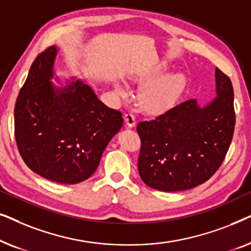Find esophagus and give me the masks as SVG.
<instances>
[{"label":"esophagus","instance_id":"obj_1","mask_svg":"<svg viewBox=\"0 0 251 251\" xmlns=\"http://www.w3.org/2000/svg\"><path fill=\"white\" fill-rule=\"evenodd\" d=\"M125 122L128 126H135L136 125V118L132 113H126L125 115Z\"/></svg>","mask_w":251,"mask_h":251}]
</instances>
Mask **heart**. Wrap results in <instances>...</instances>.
I'll return each mask as SVG.
<instances>
[{
  "mask_svg": "<svg viewBox=\"0 0 251 251\" xmlns=\"http://www.w3.org/2000/svg\"><path fill=\"white\" fill-rule=\"evenodd\" d=\"M162 73V70H157L149 78H139V83L154 82ZM185 87V77L181 74L170 75L161 78L160 81L152 83L144 89L140 94L139 100L144 109L151 113H161L173 107L179 98ZM116 94L119 97L126 98L129 96V89L123 84H116Z\"/></svg>",
  "mask_w": 251,
  "mask_h": 251,
  "instance_id": "heart-1",
  "label": "heart"
}]
</instances>
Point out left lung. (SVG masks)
I'll use <instances>...</instances> for the list:
<instances>
[{"label": "left lung", "instance_id": "1", "mask_svg": "<svg viewBox=\"0 0 251 251\" xmlns=\"http://www.w3.org/2000/svg\"><path fill=\"white\" fill-rule=\"evenodd\" d=\"M217 97L204 108L188 99L137 126L139 176L163 192L190 190L207 181L222 166L235 126L233 85L216 68Z\"/></svg>", "mask_w": 251, "mask_h": 251}]
</instances>
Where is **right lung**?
Returning <instances> with one entry per match:
<instances>
[{
  "label": "right lung",
  "instance_id": "1",
  "mask_svg": "<svg viewBox=\"0 0 251 251\" xmlns=\"http://www.w3.org/2000/svg\"><path fill=\"white\" fill-rule=\"evenodd\" d=\"M56 54V47H49L33 61L16 100L15 137L30 170L56 183L77 184L97 169L123 119L81 82L54 90Z\"/></svg>",
  "mask_w": 251,
  "mask_h": 251
}]
</instances>
